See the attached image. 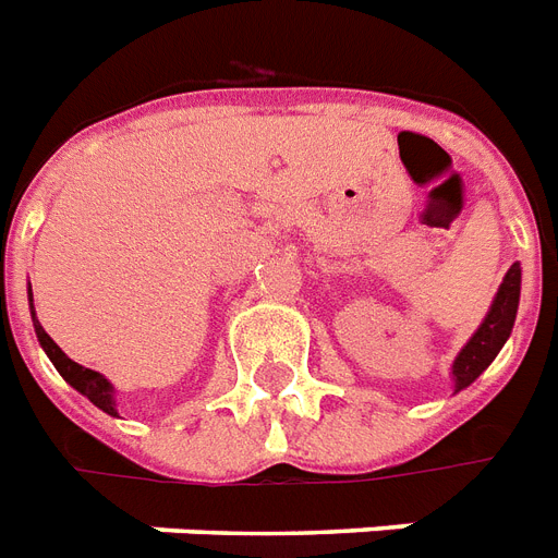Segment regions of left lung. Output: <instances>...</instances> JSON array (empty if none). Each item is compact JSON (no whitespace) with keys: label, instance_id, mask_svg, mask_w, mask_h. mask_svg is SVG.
Here are the masks:
<instances>
[{"label":"left lung","instance_id":"1","mask_svg":"<svg viewBox=\"0 0 558 558\" xmlns=\"http://www.w3.org/2000/svg\"><path fill=\"white\" fill-rule=\"evenodd\" d=\"M518 298H521V266L512 263V269L506 271L504 283H500L495 301H492L488 316L483 318L477 333L468 339V345L453 360V368H450L453 392H462L465 386H471L492 365V360L500 354V348L506 345V339L512 333V325H515Z\"/></svg>","mask_w":558,"mask_h":558}]
</instances>
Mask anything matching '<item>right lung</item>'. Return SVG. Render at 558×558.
I'll list each match as a JSON object with an SVG mask.
<instances>
[{"mask_svg":"<svg viewBox=\"0 0 558 558\" xmlns=\"http://www.w3.org/2000/svg\"><path fill=\"white\" fill-rule=\"evenodd\" d=\"M28 304H32V287H28ZM32 318H34V333H37V339H40L43 351L49 354V360H52V365L61 372V377L66 383H70L72 389H78L84 398H90L99 410H105L108 415H117V403H113V386H110L105 377H101L99 372H93V368H84V365H78L75 360H70V356L63 354L61 348L54 345V339L46 330L40 327V322H37V316H34V307H32Z\"/></svg>","mask_w":558,"mask_h":558,"instance_id":"1","label":"right lung"}]
</instances>
